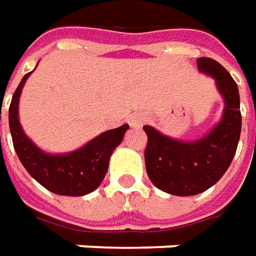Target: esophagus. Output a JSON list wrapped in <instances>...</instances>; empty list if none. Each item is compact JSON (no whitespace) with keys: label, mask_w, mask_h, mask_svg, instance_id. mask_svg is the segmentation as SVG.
Here are the masks:
<instances>
[{"label":"esophagus","mask_w":256,"mask_h":256,"mask_svg":"<svg viewBox=\"0 0 256 256\" xmlns=\"http://www.w3.org/2000/svg\"><path fill=\"white\" fill-rule=\"evenodd\" d=\"M145 114H142V112H134L131 117L128 118V124L131 125L132 128H140L145 124Z\"/></svg>","instance_id":"34e87169"}]
</instances>
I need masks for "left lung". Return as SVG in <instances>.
I'll use <instances>...</instances> for the list:
<instances>
[{"mask_svg": "<svg viewBox=\"0 0 256 256\" xmlns=\"http://www.w3.org/2000/svg\"><path fill=\"white\" fill-rule=\"evenodd\" d=\"M198 71L214 79L224 102L218 124L202 138L180 140L145 125L148 145L145 164L148 176L158 190L191 196L209 190L232 164L241 134V111L237 84L212 58H198Z\"/></svg>", "mask_w": 256, "mask_h": 256, "instance_id": "1", "label": "left lung"}]
</instances>
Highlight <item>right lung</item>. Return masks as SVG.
<instances>
[{"label": "right lung", "mask_w": 256, "mask_h": 256, "mask_svg": "<svg viewBox=\"0 0 256 256\" xmlns=\"http://www.w3.org/2000/svg\"><path fill=\"white\" fill-rule=\"evenodd\" d=\"M32 72L22 78L10 106V130L18 158L26 172L48 191L65 196L88 195L102 184L111 154L130 126L125 124L108 130L68 153L44 152L24 134L19 121V98Z\"/></svg>", "instance_id": "right-lung-1"}]
</instances>
